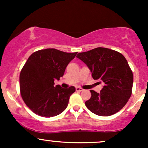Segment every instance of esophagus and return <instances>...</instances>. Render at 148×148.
I'll return each mask as SVG.
<instances>
[{"label":"esophagus","instance_id":"34e87169","mask_svg":"<svg viewBox=\"0 0 148 148\" xmlns=\"http://www.w3.org/2000/svg\"><path fill=\"white\" fill-rule=\"evenodd\" d=\"M76 91H78V92H81V91L84 90H83L82 88H81L76 87Z\"/></svg>","mask_w":148,"mask_h":148}]
</instances>
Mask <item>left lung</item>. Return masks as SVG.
<instances>
[{
    "mask_svg": "<svg viewBox=\"0 0 148 148\" xmlns=\"http://www.w3.org/2000/svg\"><path fill=\"white\" fill-rule=\"evenodd\" d=\"M95 80L104 86L99 93L91 90L90 99L85 104L92 113L109 116L121 110L132 95L133 73L123 55L116 51L98 47L78 53Z\"/></svg>",
    "mask_w": 148,
    "mask_h": 148,
    "instance_id": "8db88e82",
    "label": "left lung"
}]
</instances>
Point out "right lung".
<instances>
[{"label": "right lung", "instance_id": "right-lung-1", "mask_svg": "<svg viewBox=\"0 0 148 148\" xmlns=\"http://www.w3.org/2000/svg\"><path fill=\"white\" fill-rule=\"evenodd\" d=\"M76 54L46 49L28 58L20 73V92L25 104L35 114L51 118L66 109L75 88L55 86L54 81L64 75L66 67Z\"/></svg>", "mask_w": 148, "mask_h": 148}]
</instances>
